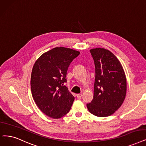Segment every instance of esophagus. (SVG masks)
<instances>
[{
	"label": "esophagus",
	"mask_w": 146,
	"mask_h": 146,
	"mask_svg": "<svg viewBox=\"0 0 146 146\" xmlns=\"http://www.w3.org/2000/svg\"><path fill=\"white\" fill-rule=\"evenodd\" d=\"M77 98H78V99L81 98V97H82V94H77Z\"/></svg>",
	"instance_id": "obj_1"
}]
</instances>
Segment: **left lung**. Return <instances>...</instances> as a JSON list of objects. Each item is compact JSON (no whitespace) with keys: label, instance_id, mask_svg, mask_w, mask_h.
Returning a JSON list of instances; mask_svg holds the SVG:
<instances>
[{"label":"left lung","instance_id":"1","mask_svg":"<svg viewBox=\"0 0 146 146\" xmlns=\"http://www.w3.org/2000/svg\"><path fill=\"white\" fill-rule=\"evenodd\" d=\"M95 66L93 99L87 104L89 112L98 117H107L123 104L126 93V78L121 63L108 50H90Z\"/></svg>","mask_w":146,"mask_h":146}]
</instances>
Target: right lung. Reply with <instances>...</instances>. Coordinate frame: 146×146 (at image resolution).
<instances>
[{
    "mask_svg": "<svg viewBox=\"0 0 146 146\" xmlns=\"http://www.w3.org/2000/svg\"><path fill=\"white\" fill-rule=\"evenodd\" d=\"M80 52L56 47L40 56L35 63L31 80L33 100L40 111L53 119L66 115L74 97L65 86L69 66Z\"/></svg>",
    "mask_w": 146,
    "mask_h": 146,
    "instance_id": "obj_1",
    "label": "right lung"
}]
</instances>
